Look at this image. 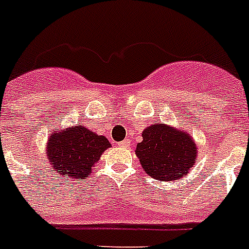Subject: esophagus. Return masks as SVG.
<instances>
[{"mask_svg": "<svg viewBox=\"0 0 249 249\" xmlns=\"http://www.w3.org/2000/svg\"><path fill=\"white\" fill-rule=\"evenodd\" d=\"M118 145L119 146H124V148H126V146H130V140H129V139L123 140V142H118Z\"/></svg>", "mask_w": 249, "mask_h": 249, "instance_id": "obj_1", "label": "esophagus"}]
</instances>
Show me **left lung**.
<instances>
[{"label": "left lung", "mask_w": 249, "mask_h": 249, "mask_svg": "<svg viewBox=\"0 0 249 249\" xmlns=\"http://www.w3.org/2000/svg\"><path fill=\"white\" fill-rule=\"evenodd\" d=\"M135 153L145 173L160 181L178 180L196 160V146L189 134L163 124L142 131Z\"/></svg>", "instance_id": "1"}]
</instances>
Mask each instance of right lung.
Listing matches in <instances>:
<instances>
[{
    "mask_svg": "<svg viewBox=\"0 0 249 249\" xmlns=\"http://www.w3.org/2000/svg\"><path fill=\"white\" fill-rule=\"evenodd\" d=\"M109 140L96 135L85 126H73L66 131L51 134L47 144V158L59 176L88 178L104 150L110 148Z\"/></svg>",
    "mask_w": 249,
    "mask_h": 249,
    "instance_id": "1",
    "label": "right lung"
}]
</instances>
